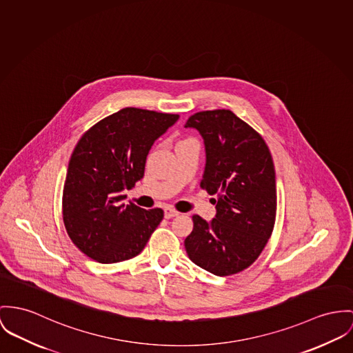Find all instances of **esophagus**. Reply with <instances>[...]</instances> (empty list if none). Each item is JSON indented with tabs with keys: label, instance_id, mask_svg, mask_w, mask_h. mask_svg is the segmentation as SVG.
<instances>
[{
	"label": "esophagus",
	"instance_id": "obj_1",
	"mask_svg": "<svg viewBox=\"0 0 353 353\" xmlns=\"http://www.w3.org/2000/svg\"><path fill=\"white\" fill-rule=\"evenodd\" d=\"M163 215H165L166 219H170V217L177 216V215H179V212H177L176 210L170 208V207H165V210H163Z\"/></svg>",
	"mask_w": 353,
	"mask_h": 353
}]
</instances>
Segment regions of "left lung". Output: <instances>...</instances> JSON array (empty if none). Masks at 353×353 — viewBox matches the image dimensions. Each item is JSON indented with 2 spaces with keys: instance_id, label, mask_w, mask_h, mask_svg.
Masks as SVG:
<instances>
[{
  "instance_id": "8db88e82",
  "label": "left lung",
  "mask_w": 353,
  "mask_h": 353,
  "mask_svg": "<svg viewBox=\"0 0 353 353\" xmlns=\"http://www.w3.org/2000/svg\"><path fill=\"white\" fill-rule=\"evenodd\" d=\"M185 128L204 139L205 169L200 187L216 194L210 223L193 215L185 239L190 261L227 276L251 266L272 236L276 214L275 170L262 136L230 110L190 115Z\"/></svg>"
}]
</instances>
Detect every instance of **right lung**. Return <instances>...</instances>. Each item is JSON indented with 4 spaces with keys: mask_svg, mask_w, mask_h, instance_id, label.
Here are the masks:
<instances>
[{
    "mask_svg": "<svg viewBox=\"0 0 353 353\" xmlns=\"http://www.w3.org/2000/svg\"><path fill=\"white\" fill-rule=\"evenodd\" d=\"M177 114L126 108L90 128L77 143L63 190L68 236L88 258L117 263L138 255L161 223V208L121 203L143 177L154 141Z\"/></svg>",
    "mask_w": 353,
    "mask_h": 353,
    "instance_id": "right-lung-1",
    "label": "right lung"
}]
</instances>
